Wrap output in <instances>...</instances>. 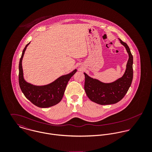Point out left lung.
<instances>
[{"instance_id":"8db88e82","label":"left lung","mask_w":152,"mask_h":152,"mask_svg":"<svg viewBox=\"0 0 152 152\" xmlns=\"http://www.w3.org/2000/svg\"><path fill=\"white\" fill-rule=\"evenodd\" d=\"M129 54L125 72L122 77L115 82L105 84L85 75L84 89L88 97L100 105H109L120 101L127 93L133 80V56L128 44L119 39Z\"/></svg>"}]
</instances>
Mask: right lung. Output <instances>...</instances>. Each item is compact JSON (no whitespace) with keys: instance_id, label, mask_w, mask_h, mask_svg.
Returning <instances> with one entry per match:
<instances>
[{"instance_id":"1","label":"right lung","mask_w":152,"mask_h":152,"mask_svg":"<svg viewBox=\"0 0 152 152\" xmlns=\"http://www.w3.org/2000/svg\"><path fill=\"white\" fill-rule=\"evenodd\" d=\"M30 43L24 47L20 59L19 65V86L24 96L32 104L40 108H48L61 101L67 83L71 77L77 72V69L67 75L60 77L53 83L47 86H35L27 83L23 78L22 62L24 51Z\"/></svg>"}]
</instances>
